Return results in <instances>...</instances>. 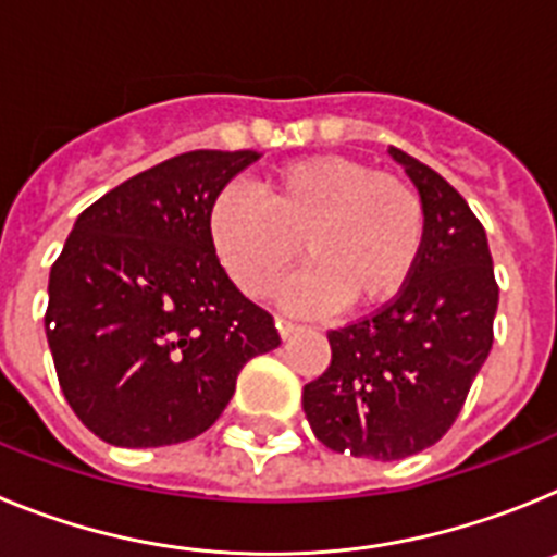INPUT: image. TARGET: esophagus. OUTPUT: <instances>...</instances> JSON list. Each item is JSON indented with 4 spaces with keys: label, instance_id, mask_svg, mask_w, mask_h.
Returning a JSON list of instances; mask_svg holds the SVG:
<instances>
[{
    "label": "esophagus",
    "instance_id": "34e87169",
    "mask_svg": "<svg viewBox=\"0 0 557 557\" xmlns=\"http://www.w3.org/2000/svg\"><path fill=\"white\" fill-rule=\"evenodd\" d=\"M275 326H278V334H282L284 339L287 337H293V334H298L301 332V323H295V321H289V318H275Z\"/></svg>",
    "mask_w": 557,
    "mask_h": 557
}]
</instances>
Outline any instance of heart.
<instances>
[{
  "instance_id": "obj_1",
  "label": "heart",
  "mask_w": 557,
  "mask_h": 557,
  "mask_svg": "<svg viewBox=\"0 0 557 557\" xmlns=\"http://www.w3.org/2000/svg\"><path fill=\"white\" fill-rule=\"evenodd\" d=\"M426 239V211L405 178L346 156H312L268 172L253 195L225 191L211 243L239 289L268 295L301 259L295 307H373L410 282Z\"/></svg>"
}]
</instances>
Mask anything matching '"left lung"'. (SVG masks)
Masks as SVG:
<instances>
[{"label":"left lung","instance_id":"left-lung-1","mask_svg":"<svg viewBox=\"0 0 557 557\" xmlns=\"http://www.w3.org/2000/svg\"><path fill=\"white\" fill-rule=\"evenodd\" d=\"M391 156L421 191V259L393 301L329 332L332 366L304 387L323 446L382 462L449 432L494 346L499 304L485 228L460 191L407 152Z\"/></svg>","mask_w":557,"mask_h":557}]
</instances>
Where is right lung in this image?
I'll return each mask as SVG.
<instances>
[{
    "label": "right lung",
    "instance_id": "obj_1",
    "mask_svg": "<svg viewBox=\"0 0 557 557\" xmlns=\"http://www.w3.org/2000/svg\"><path fill=\"white\" fill-rule=\"evenodd\" d=\"M256 150H189L77 218L44 314L69 407L106 444L170 446L209 430L248 359L282 346L211 243V209Z\"/></svg>",
    "mask_w": 557,
    "mask_h": 557
}]
</instances>
